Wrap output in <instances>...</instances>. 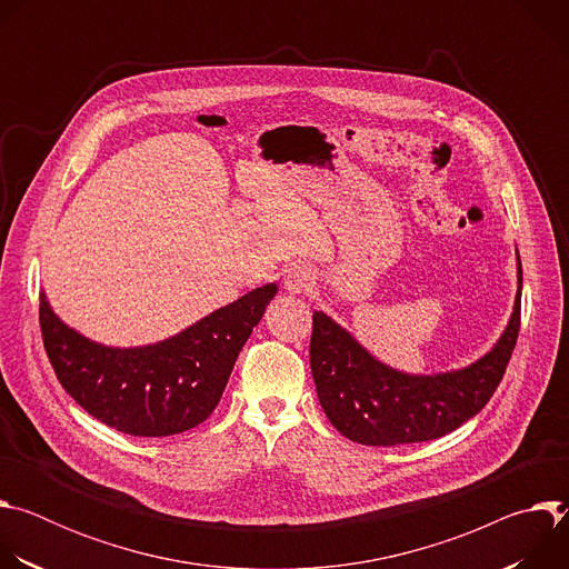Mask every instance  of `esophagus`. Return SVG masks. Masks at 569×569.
I'll return each instance as SVG.
<instances>
[{
	"label": "esophagus",
	"mask_w": 569,
	"mask_h": 569,
	"mask_svg": "<svg viewBox=\"0 0 569 569\" xmlns=\"http://www.w3.org/2000/svg\"><path fill=\"white\" fill-rule=\"evenodd\" d=\"M315 286V274L310 268L306 266H295L290 268L288 277H286V290L292 295H301L308 292Z\"/></svg>",
	"instance_id": "1"
}]
</instances>
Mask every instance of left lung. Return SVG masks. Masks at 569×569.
Masks as SVG:
<instances>
[{
    "instance_id": "1",
    "label": "left lung",
    "mask_w": 569,
    "mask_h": 569,
    "mask_svg": "<svg viewBox=\"0 0 569 569\" xmlns=\"http://www.w3.org/2000/svg\"><path fill=\"white\" fill-rule=\"evenodd\" d=\"M522 266L509 327L491 353L439 376H408L371 358L323 312H312L310 369L329 421L365 446L439 439L481 412L505 378L520 331Z\"/></svg>"
}]
</instances>
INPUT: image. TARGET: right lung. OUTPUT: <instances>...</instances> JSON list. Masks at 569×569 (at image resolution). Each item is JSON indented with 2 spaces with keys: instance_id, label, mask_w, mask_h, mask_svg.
Here are the masks:
<instances>
[{
  "instance_id": "1",
  "label": "right lung",
  "mask_w": 569,
  "mask_h": 569,
  "mask_svg": "<svg viewBox=\"0 0 569 569\" xmlns=\"http://www.w3.org/2000/svg\"><path fill=\"white\" fill-rule=\"evenodd\" d=\"M274 292V283L257 288L180 336L139 349L90 342L67 329L42 297V342L64 391L94 419L132 437L180 435L216 410Z\"/></svg>"
}]
</instances>
